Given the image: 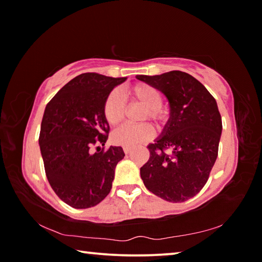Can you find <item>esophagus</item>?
Instances as JSON below:
<instances>
[{
  "mask_svg": "<svg viewBox=\"0 0 262 262\" xmlns=\"http://www.w3.org/2000/svg\"><path fill=\"white\" fill-rule=\"evenodd\" d=\"M133 150L132 147H123V151H125V154H129Z\"/></svg>",
  "mask_w": 262,
  "mask_h": 262,
  "instance_id": "obj_1",
  "label": "esophagus"
}]
</instances>
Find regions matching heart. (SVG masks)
<instances>
[{"label": "heart", "mask_w": 262, "mask_h": 262, "mask_svg": "<svg viewBox=\"0 0 262 262\" xmlns=\"http://www.w3.org/2000/svg\"><path fill=\"white\" fill-rule=\"evenodd\" d=\"M126 95L132 104H140L145 110L141 115V120H150L161 123L165 119V113L162 108L163 96L161 91L147 83L135 84L126 90ZM103 113L111 126L120 123L126 114V105L117 91H111L105 98L103 105ZM154 128L150 123L140 125H125L112 133V141L115 144L134 147L139 143H143L154 136Z\"/></svg>", "instance_id": "b5f03b06"}]
</instances>
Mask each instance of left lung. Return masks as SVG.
Wrapping results in <instances>:
<instances>
[{
	"label": "left lung",
	"instance_id": "8db88e82",
	"mask_svg": "<svg viewBox=\"0 0 262 262\" xmlns=\"http://www.w3.org/2000/svg\"><path fill=\"white\" fill-rule=\"evenodd\" d=\"M136 78L166 96L171 115L162 135L148 145L141 178L163 200L187 201L206 185L219 155L222 118L216 100L202 83L179 70Z\"/></svg>",
	"mask_w": 262,
	"mask_h": 262
}]
</instances>
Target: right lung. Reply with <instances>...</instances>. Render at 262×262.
<instances>
[{"instance_id":"right-lung-1","label":"right lung","mask_w":262,"mask_h":262,"mask_svg":"<svg viewBox=\"0 0 262 262\" xmlns=\"http://www.w3.org/2000/svg\"><path fill=\"white\" fill-rule=\"evenodd\" d=\"M126 79L81 74L45 108L39 144L46 177L57 196L76 209L95 207L107 196L115 166L125 156L121 147L105 150L96 145H105L110 133L103 113L105 98Z\"/></svg>"}]
</instances>
